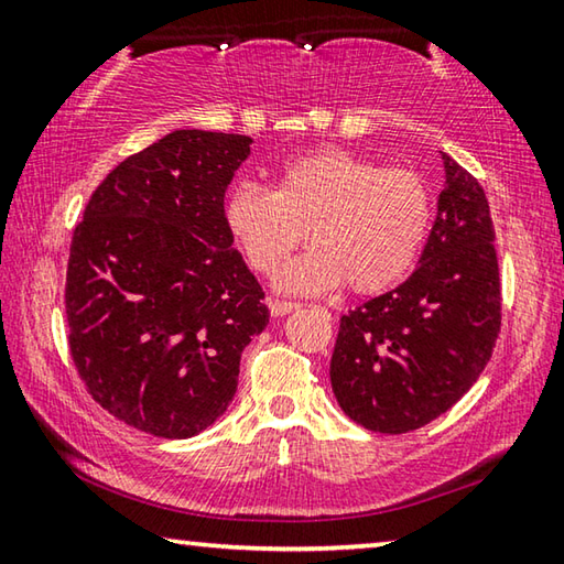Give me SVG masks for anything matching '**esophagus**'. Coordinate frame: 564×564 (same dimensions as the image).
I'll list each match as a JSON object with an SVG mask.
<instances>
[{
	"instance_id": "obj_1",
	"label": "esophagus",
	"mask_w": 564,
	"mask_h": 564,
	"mask_svg": "<svg viewBox=\"0 0 564 564\" xmlns=\"http://www.w3.org/2000/svg\"><path fill=\"white\" fill-rule=\"evenodd\" d=\"M269 308H271V316H275V318H281V316H285V313H291V311H295L299 308V303H293V301H279V299H271L269 301Z\"/></svg>"
}]
</instances>
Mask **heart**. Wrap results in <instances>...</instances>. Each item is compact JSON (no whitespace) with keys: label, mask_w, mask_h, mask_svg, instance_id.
<instances>
[{"label":"heart","mask_w":564,"mask_h":564,"mask_svg":"<svg viewBox=\"0 0 564 564\" xmlns=\"http://www.w3.org/2000/svg\"><path fill=\"white\" fill-rule=\"evenodd\" d=\"M431 191L410 169L326 147L285 159L273 191L238 181L224 221L253 271L271 273L305 238L313 246L283 265L285 293H326L343 283L380 293L413 269L431 228Z\"/></svg>","instance_id":"1"}]
</instances>
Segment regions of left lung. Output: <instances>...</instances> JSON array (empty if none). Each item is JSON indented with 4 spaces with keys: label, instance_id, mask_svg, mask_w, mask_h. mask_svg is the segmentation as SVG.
<instances>
[{
    "label": "left lung",
    "instance_id": "obj_1",
    "mask_svg": "<svg viewBox=\"0 0 564 564\" xmlns=\"http://www.w3.org/2000/svg\"><path fill=\"white\" fill-rule=\"evenodd\" d=\"M445 184L420 263L395 291L340 318L330 386L352 423L417 431L488 366L500 330L495 228L482 186L441 151Z\"/></svg>",
    "mask_w": 564,
    "mask_h": 564
}]
</instances>
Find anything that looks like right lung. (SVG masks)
I'll return each mask as SVG.
<instances>
[{
    "label": "right lung",
    "mask_w": 564,
    "mask_h": 564,
    "mask_svg": "<svg viewBox=\"0 0 564 564\" xmlns=\"http://www.w3.org/2000/svg\"><path fill=\"white\" fill-rule=\"evenodd\" d=\"M251 137L176 129L111 171L74 228L69 348L84 386L123 423L169 441L212 427L241 352L269 326L263 291L224 221Z\"/></svg>",
    "instance_id": "right-lung-1"
}]
</instances>
